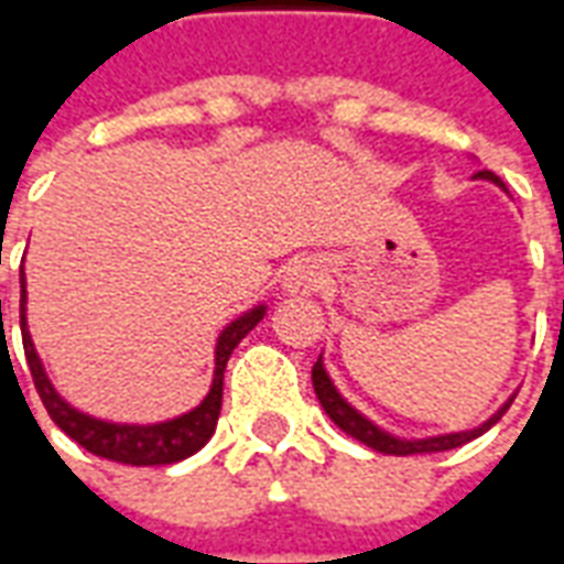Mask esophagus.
Instances as JSON below:
<instances>
[{
	"label": "esophagus",
	"mask_w": 564,
	"mask_h": 564,
	"mask_svg": "<svg viewBox=\"0 0 564 564\" xmlns=\"http://www.w3.org/2000/svg\"><path fill=\"white\" fill-rule=\"evenodd\" d=\"M281 283L286 293L293 295H305V293H317L319 283H323V265L317 259L311 257H295L281 274Z\"/></svg>",
	"instance_id": "34e87169"
}]
</instances>
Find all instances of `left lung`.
Here are the masks:
<instances>
[{
	"mask_svg": "<svg viewBox=\"0 0 564 564\" xmlns=\"http://www.w3.org/2000/svg\"><path fill=\"white\" fill-rule=\"evenodd\" d=\"M474 177H480V181H492L496 186L505 189V181L492 172H477ZM311 380H314V392H317L319 404H323V411L329 414V420L341 432H347L350 437H356L359 444H366V447L378 449V453H387V456H414V453H441V449H453L462 447V444H468L474 437H480L486 429H492V425L505 416L510 404H513V395H510L508 402L498 408L496 414L489 416L486 423H480L477 429H468V432H449V435H432V437H414V441H408V437H395L390 432H383L380 425H375L368 416H362L356 411L354 404L344 399L341 392L335 390V383L326 375V368H323V356H319L317 362H314V371H311Z\"/></svg>",
	"mask_w": 564,
	"mask_h": 564,
	"instance_id": "left-lung-1",
	"label": "left lung"
}]
</instances>
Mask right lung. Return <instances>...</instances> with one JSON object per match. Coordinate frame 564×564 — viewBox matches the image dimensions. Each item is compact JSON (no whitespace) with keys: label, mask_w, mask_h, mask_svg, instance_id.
Instances as JSON below:
<instances>
[{"label":"right lung","mask_w":564,"mask_h":564,"mask_svg":"<svg viewBox=\"0 0 564 564\" xmlns=\"http://www.w3.org/2000/svg\"><path fill=\"white\" fill-rule=\"evenodd\" d=\"M265 317V305L250 307L247 314L232 319L217 338V354H214V380H210L208 395L202 399L198 408L189 414L174 416L165 423H108V420H96V416L84 414L54 390V383L44 371L42 359L35 354V344L26 329V281L20 278V332H23V354L30 362L32 383L42 395L47 414L54 420L72 441H78L80 447L90 449L93 456L102 459L123 462V465H172L186 456H193L196 449L208 444V437L217 429V416H220L223 404V371L232 350L241 344L247 332L257 326L259 319ZM0 323H2V299H0Z\"/></svg>","instance_id":"right-lung-1"}]
</instances>
